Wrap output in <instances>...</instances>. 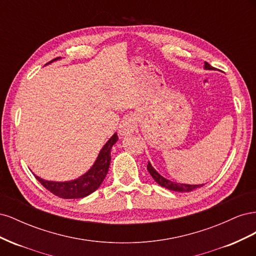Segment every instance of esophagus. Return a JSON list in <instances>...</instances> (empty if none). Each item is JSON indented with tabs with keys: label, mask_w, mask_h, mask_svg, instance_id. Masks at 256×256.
<instances>
[{
	"label": "esophagus",
	"mask_w": 256,
	"mask_h": 256,
	"mask_svg": "<svg viewBox=\"0 0 256 256\" xmlns=\"http://www.w3.org/2000/svg\"><path fill=\"white\" fill-rule=\"evenodd\" d=\"M134 122L131 120H124L120 126V136H128L130 134H132L134 131Z\"/></svg>",
	"instance_id": "esophagus-1"
}]
</instances>
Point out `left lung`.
<instances>
[{"label":"left lung","mask_w":256,"mask_h":256,"mask_svg":"<svg viewBox=\"0 0 256 256\" xmlns=\"http://www.w3.org/2000/svg\"><path fill=\"white\" fill-rule=\"evenodd\" d=\"M205 69H214V67L209 65V64L207 63V62H205ZM147 170H148V172H150V174L152 175V177L161 186V187H164V188H166V189L173 190V191L189 192V191L198 189V188H200V187H202V186H204V184H175V182H171V180H166L164 177H162L160 174H158V172L152 166V164H150V162H148V164H147Z\"/></svg>","instance_id":"8db88e82"}]
</instances>
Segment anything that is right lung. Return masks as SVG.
I'll return each instance as SVG.
<instances>
[{"label":"right lung","mask_w":256,"mask_h":256,"mask_svg":"<svg viewBox=\"0 0 256 256\" xmlns=\"http://www.w3.org/2000/svg\"><path fill=\"white\" fill-rule=\"evenodd\" d=\"M58 58H54V60ZM49 63H51V62H49ZM118 140V134H114L110 140L102 147V152H99L94 166H92L88 173L79 177L78 180L58 182L44 180L38 176L35 177L52 194L60 198H81L88 196L99 188V186L102 184L104 177L106 176L111 162V148Z\"/></svg>","instance_id":"obj_1"}]
</instances>
